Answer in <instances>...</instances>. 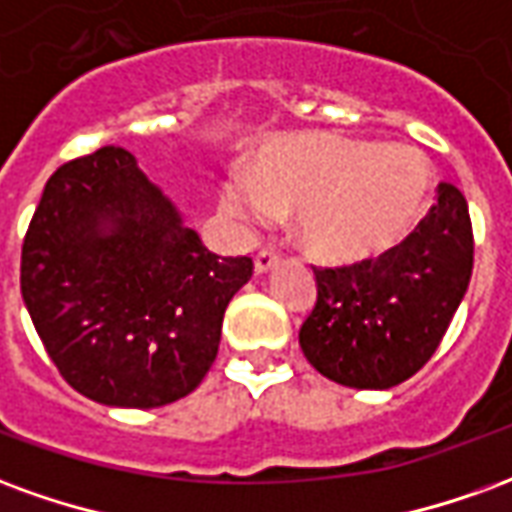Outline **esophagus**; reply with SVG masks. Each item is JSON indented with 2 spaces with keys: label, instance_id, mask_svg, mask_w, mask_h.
<instances>
[{
  "label": "esophagus",
  "instance_id": "obj_1",
  "mask_svg": "<svg viewBox=\"0 0 512 512\" xmlns=\"http://www.w3.org/2000/svg\"><path fill=\"white\" fill-rule=\"evenodd\" d=\"M277 263H279V255L274 252V249H260V252L255 255V274L263 277V274H268V271L277 266Z\"/></svg>",
  "mask_w": 512,
  "mask_h": 512
}]
</instances>
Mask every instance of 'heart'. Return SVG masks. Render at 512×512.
<instances>
[{"instance_id":"obj_1","label":"heart","mask_w":512,"mask_h":512,"mask_svg":"<svg viewBox=\"0 0 512 512\" xmlns=\"http://www.w3.org/2000/svg\"><path fill=\"white\" fill-rule=\"evenodd\" d=\"M433 189L428 158L406 145L337 134H290L257 150L244 172L219 183V211L241 224L293 213L307 257L351 266L395 249Z\"/></svg>"}]
</instances>
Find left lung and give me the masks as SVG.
<instances>
[{"label": "left lung", "instance_id": "1", "mask_svg": "<svg viewBox=\"0 0 512 512\" xmlns=\"http://www.w3.org/2000/svg\"><path fill=\"white\" fill-rule=\"evenodd\" d=\"M469 205L452 183L417 233L378 260L312 268L318 301L299 345L307 362L334 384L392 389L439 348L472 279Z\"/></svg>", "mask_w": 512, "mask_h": 512}]
</instances>
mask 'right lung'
<instances>
[{"mask_svg": "<svg viewBox=\"0 0 512 512\" xmlns=\"http://www.w3.org/2000/svg\"><path fill=\"white\" fill-rule=\"evenodd\" d=\"M252 257H219L123 147L62 164L24 249L21 296L62 378L95 403L158 408L211 370Z\"/></svg>", "mask_w": 512, "mask_h": 512, "instance_id": "obj_1", "label": "right lung"}]
</instances>
